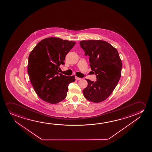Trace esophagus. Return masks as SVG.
<instances>
[{
    "instance_id": "34e87169",
    "label": "esophagus",
    "mask_w": 152,
    "mask_h": 152,
    "mask_svg": "<svg viewBox=\"0 0 152 152\" xmlns=\"http://www.w3.org/2000/svg\"><path fill=\"white\" fill-rule=\"evenodd\" d=\"M75 78H76V80H81V78H80V77H75Z\"/></svg>"
}]
</instances>
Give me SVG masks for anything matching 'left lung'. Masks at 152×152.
<instances>
[{"label":"left lung","instance_id":"left-lung-1","mask_svg":"<svg viewBox=\"0 0 152 152\" xmlns=\"http://www.w3.org/2000/svg\"><path fill=\"white\" fill-rule=\"evenodd\" d=\"M80 46L88 56L91 70L96 75L95 82L86 80L87 86L83 94L87 100L99 103L107 98L117 86L121 76V59L117 49L101 40H82Z\"/></svg>","mask_w":152,"mask_h":152}]
</instances>
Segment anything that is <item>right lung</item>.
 Segmentation results:
<instances>
[{
    "label": "right lung",
    "mask_w": 152,
    "mask_h": 152,
    "mask_svg": "<svg viewBox=\"0 0 152 152\" xmlns=\"http://www.w3.org/2000/svg\"><path fill=\"white\" fill-rule=\"evenodd\" d=\"M75 42L59 38H47L38 43L28 57V74L35 92L43 101L57 104L67 96L68 85L75 76H66L60 72L66 55L75 46Z\"/></svg>",
    "instance_id": "1"
}]
</instances>
